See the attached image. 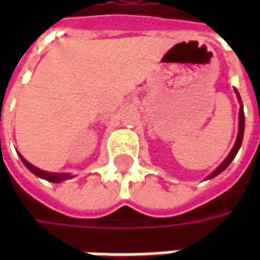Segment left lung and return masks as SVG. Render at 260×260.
Wrapping results in <instances>:
<instances>
[{
  "label": "left lung",
  "mask_w": 260,
  "mask_h": 260,
  "mask_svg": "<svg viewBox=\"0 0 260 260\" xmlns=\"http://www.w3.org/2000/svg\"><path fill=\"white\" fill-rule=\"evenodd\" d=\"M235 93H237V97H238V100H240L241 103V97H240V93L235 90ZM242 104V103H241ZM244 128H245V117H244V108H242V106H241L240 108V125H238V135H237V141H235V145L234 147L231 149V152H230V154L225 157V160H224L223 163L218 166L217 169L213 171L212 174L209 175L207 178H213V177H216V175H218L221 171H224V170L227 169L230 166V163L234 160V157L237 156V153H238V150H240L241 147V143H242V138H244Z\"/></svg>",
  "instance_id": "8db88e82"
}]
</instances>
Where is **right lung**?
<instances>
[{
    "instance_id": "obj_1",
    "label": "right lung",
    "mask_w": 260,
    "mask_h": 260,
    "mask_svg": "<svg viewBox=\"0 0 260 260\" xmlns=\"http://www.w3.org/2000/svg\"><path fill=\"white\" fill-rule=\"evenodd\" d=\"M19 157L20 160H22V163L25 164L26 167L30 170L33 174L37 175V177H40V178H43V180H47L50 181V182H62V181L72 178V175L67 174V173H47V171L39 170L37 167H35V166H31V164L29 163L27 160H25V158L22 157L20 154H19Z\"/></svg>"
}]
</instances>
